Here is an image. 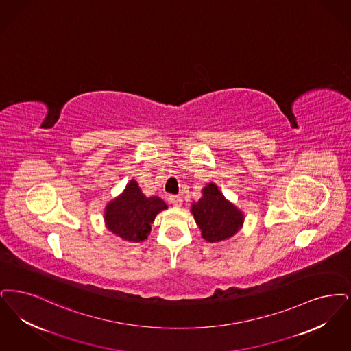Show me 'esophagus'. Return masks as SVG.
Wrapping results in <instances>:
<instances>
[{"label":"esophagus","mask_w":351,"mask_h":351,"mask_svg":"<svg viewBox=\"0 0 351 351\" xmlns=\"http://www.w3.org/2000/svg\"><path fill=\"white\" fill-rule=\"evenodd\" d=\"M169 202H170L173 206L180 207V206L182 204V198H181L180 195H170V197H169Z\"/></svg>","instance_id":"obj_1"}]
</instances>
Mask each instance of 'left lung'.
I'll list each match as a JSON object with an SVG mask.
<instances>
[{"mask_svg": "<svg viewBox=\"0 0 351 351\" xmlns=\"http://www.w3.org/2000/svg\"><path fill=\"white\" fill-rule=\"evenodd\" d=\"M203 197L191 206V213L208 243H219L232 237L243 227L244 215L221 194L215 183H208Z\"/></svg>", "mask_w": 351, "mask_h": 351, "instance_id": "8db88e82", "label": "left lung"}]
</instances>
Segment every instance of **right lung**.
I'll return each mask as SVG.
<instances>
[{"instance_id":"right-lung-1","label":"right lung","mask_w":351,"mask_h":351,"mask_svg":"<svg viewBox=\"0 0 351 351\" xmlns=\"http://www.w3.org/2000/svg\"><path fill=\"white\" fill-rule=\"evenodd\" d=\"M167 208L168 206L162 199L147 198L136 181L131 180L122 194L107 204L106 227L125 241L140 243L151 233V224L156 215Z\"/></svg>"}]
</instances>
